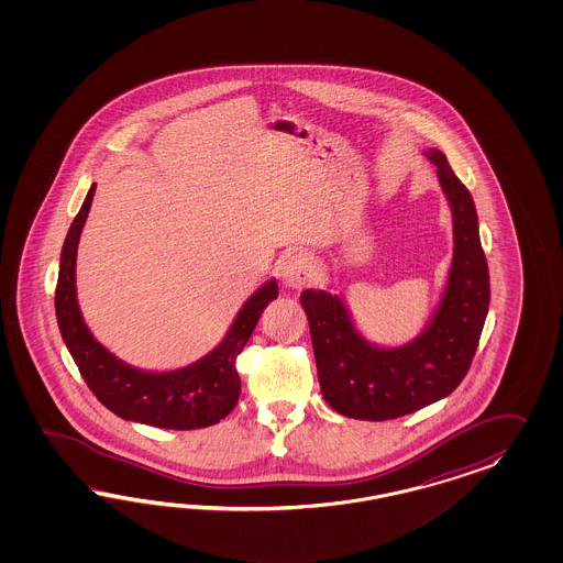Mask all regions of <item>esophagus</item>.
<instances>
[{
  "mask_svg": "<svg viewBox=\"0 0 563 563\" xmlns=\"http://www.w3.org/2000/svg\"><path fill=\"white\" fill-rule=\"evenodd\" d=\"M283 280L290 289H303L316 280V264L306 254H292L283 264Z\"/></svg>",
  "mask_w": 563,
  "mask_h": 563,
  "instance_id": "34e87169",
  "label": "esophagus"
}]
</instances>
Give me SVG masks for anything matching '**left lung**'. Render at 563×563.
Listing matches in <instances>:
<instances>
[{
    "mask_svg": "<svg viewBox=\"0 0 563 563\" xmlns=\"http://www.w3.org/2000/svg\"><path fill=\"white\" fill-rule=\"evenodd\" d=\"M423 154L438 167L454 222L452 266L426 330L402 346H375L358 334L341 297L328 290L301 292L322 396L351 419L388 421L454 393L475 357L489 311V271L473 196L445 154L435 148Z\"/></svg>",
    "mask_w": 563,
    "mask_h": 563,
    "instance_id": "8db88e82",
    "label": "left lung"
}]
</instances>
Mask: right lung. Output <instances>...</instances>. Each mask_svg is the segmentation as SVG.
I'll use <instances>...</instances> for the list:
<instances>
[{"label":"right lung","mask_w":563,"mask_h":563,"mask_svg":"<svg viewBox=\"0 0 563 563\" xmlns=\"http://www.w3.org/2000/svg\"><path fill=\"white\" fill-rule=\"evenodd\" d=\"M95 189L97 186L88 189L59 257L55 316L69 355L101 405L125 421L163 429L217 426L238 405L241 379L235 361L250 341L262 311L278 297L276 280L273 278L262 285L239 309L221 344L188 367L156 374L123 363L90 334L76 299L78 241Z\"/></svg>","instance_id":"obj_1"}]
</instances>
